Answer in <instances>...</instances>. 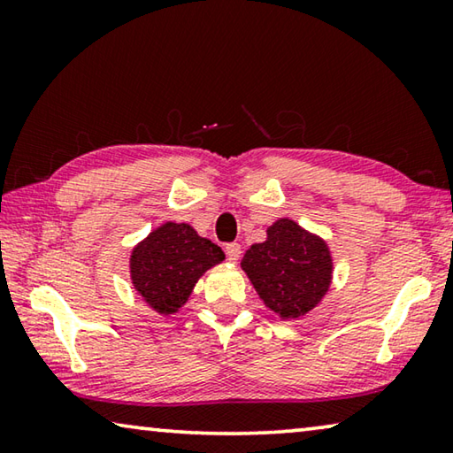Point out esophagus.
Here are the masks:
<instances>
[{"label": "esophagus", "instance_id": "obj_1", "mask_svg": "<svg viewBox=\"0 0 453 453\" xmlns=\"http://www.w3.org/2000/svg\"><path fill=\"white\" fill-rule=\"evenodd\" d=\"M226 256H227V259L229 262H237V259H240V256H242V245L240 243H226Z\"/></svg>", "mask_w": 453, "mask_h": 453}]
</instances>
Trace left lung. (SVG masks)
I'll return each instance as SVG.
<instances>
[{"label":"left lung","instance_id":"left-lung-1","mask_svg":"<svg viewBox=\"0 0 453 453\" xmlns=\"http://www.w3.org/2000/svg\"><path fill=\"white\" fill-rule=\"evenodd\" d=\"M242 267L264 303L283 319L316 308L332 280L327 245L291 219L275 221L267 240L245 251Z\"/></svg>","mask_w":453,"mask_h":453}]
</instances>
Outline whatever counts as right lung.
Here are the masks:
<instances>
[{"label":"right lung","instance_id":"obj_1","mask_svg":"<svg viewBox=\"0 0 453 453\" xmlns=\"http://www.w3.org/2000/svg\"><path fill=\"white\" fill-rule=\"evenodd\" d=\"M219 245L199 237L188 224H164L137 245L132 254V281L153 310L178 311L205 270L219 264Z\"/></svg>","mask_w":453,"mask_h":453}]
</instances>
